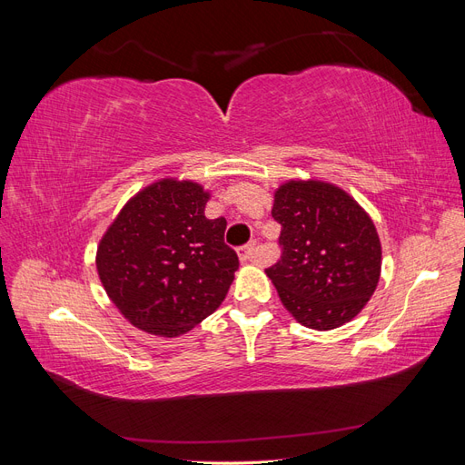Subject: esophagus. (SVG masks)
I'll return each mask as SVG.
<instances>
[{
    "label": "esophagus",
    "mask_w": 465,
    "mask_h": 465,
    "mask_svg": "<svg viewBox=\"0 0 465 465\" xmlns=\"http://www.w3.org/2000/svg\"><path fill=\"white\" fill-rule=\"evenodd\" d=\"M254 252H256L254 244H246L242 248H238V258H241L242 263H248V262L254 260Z\"/></svg>",
    "instance_id": "obj_1"
}]
</instances>
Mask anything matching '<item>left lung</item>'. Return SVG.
Instances as JSON below:
<instances>
[{"label": "left lung", "mask_w": 465, "mask_h": 465, "mask_svg": "<svg viewBox=\"0 0 465 465\" xmlns=\"http://www.w3.org/2000/svg\"><path fill=\"white\" fill-rule=\"evenodd\" d=\"M281 258L265 273L302 326L333 330L353 320L380 279L382 248L374 223L341 188L287 182L275 192Z\"/></svg>", "instance_id": "8db88e82"}]
</instances>
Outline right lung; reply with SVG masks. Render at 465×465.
<instances>
[{
	"instance_id": "right-lung-1",
	"label": "right lung",
	"mask_w": 465,
	"mask_h": 465,
	"mask_svg": "<svg viewBox=\"0 0 465 465\" xmlns=\"http://www.w3.org/2000/svg\"><path fill=\"white\" fill-rule=\"evenodd\" d=\"M195 182L161 180L132 198L96 252L110 301L134 326L176 337L213 314L238 270L227 219H207Z\"/></svg>"
}]
</instances>
